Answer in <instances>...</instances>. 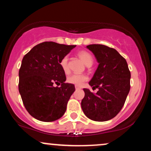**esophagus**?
<instances>
[{"label": "esophagus", "mask_w": 151, "mask_h": 151, "mask_svg": "<svg viewBox=\"0 0 151 151\" xmlns=\"http://www.w3.org/2000/svg\"><path fill=\"white\" fill-rule=\"evenodd\" d=\"M75 89L76 90H79V89H81V88L78 86H75Z\"/></svg>", "instance_id": "1"}]
</instances>
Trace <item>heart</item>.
<instances>
[{
    "label": "heart",
    "mask_w": 151,
    "mask_h": 151,
    "mask_svg": "<svg viewBox=\"0 0 151 151\" xmlns=\"http://www.w3.org/2000/svg\"><path fill=\"white\" fill-rule=\"evenodd\" d=\"M78 56L82 60V62L86 66H91L93 63V57L89 52L86 51H80L78 52ZM60 65L61 67L62 71L66 74H67L70 71L68 66V57L65 56L62 58L60 62ZM88 77L84 74H74L69 76L67 79V81L69 84H74L75 86H81L84 84V81H87Z\"/></svg>",
    "instance_id": "heart-1"
}]
</instances>
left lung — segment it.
<instances>
[{
  "instance_id": "left-lung-1",
  "label": "left lung",
  "mask_w": 151,
  "mask_h": 151,
  "mask_svg": "<svg viewBox=\"0 0 151 151\" xmlns=\"http://www.w3.org/2000/svg\"><path fill=\"white\" fill-rule=\"evenodd\" d=\"M99 66L89 84L93 93L84 89L81 109L89 119L106 121L113 119L124 106L130 91V72L126 60L115 49L103 45H89Z\"/></svg>"
}]
</instances>
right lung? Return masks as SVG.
Wrapping results in <instances>:
<instances>
[{
  "instance_id": "obj_1",
  "label": "right lung",
  "mask_w": 151,
  "mask_h": 151,
  "mask_svg": "<svg viewBox=\"0 0 151 151\" xmlns=\"http://www.w3.org/2000/svg\"><path fill=\"white\" fill-rule=\"evenodd\" d=\"M76 45L44 42L24 56L19 70L18 89L26 110L35 119L51 122L60 119L75 91L65 83V73L60 62ZM61 84L60 88L53 86Z\"/></svg>"
}]
</instances>
